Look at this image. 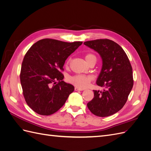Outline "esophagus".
<instances>
[{
    "label": "esophagus",
    "mask_w": 151,
    "mask_h": 151,
    "mask_svg": "<svg viewBox=\"0 0 151 151\" xmlns=\"http://www.w3.org/2000/svg\"><path fill=\"white\" fill-rule=\"evenodd\" d=\"M75 90L76 91H83L84 89H82V88H77V87H76Z\"/></svg>",
    "instance_id": "esophagus-1"
}]
</instances>
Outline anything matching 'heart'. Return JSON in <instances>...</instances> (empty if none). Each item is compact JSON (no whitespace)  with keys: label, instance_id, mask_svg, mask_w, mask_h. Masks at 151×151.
I'll return each mask as SVG.
<instances>
[{"label":"heart","instance_id":"heart-1","mask_svg":"<svg viewBox=\"0 0 151 151\" xmlns=\"http://www.w3.org/2000/svg\"><path fill=\"white\" fill-rule=\"evenodd\" d=\"M84 58L87 63L93 60V59H96V58L95 55H94L92 53L86 54ZM69 62L70 59H68L67 62V64H68ZM68 81H69L70 83L73 84L77 87H78V88H85L86 87H88V85L89 84V83L91 81V77L90 76H87L85 75L77 74L68 77Z\"/></svg>","mask_w":151,"mask_h":151}]
</instances>
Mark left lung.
I'll list each match as a JSON object with an SVG mask.
<instances>
[{
  "label": "left lung",
  "instance_id": "left-lung-1",
  "mask_svg": "<svg viewBox=\"0 0 151 151\" xmlns=\"http://www.w3.org/2000/svg\"><path fill=\"white\" fill-rule=\"evenodd\" d=\"M86 46L98 53L102 59V68L96 80L103 91L94 90V97L87 106L98 116H109L124 106L133 88L132 68L124 50L108 39L88 41Z\"/></svg>",
  "mask_w": 151,
  "mask_h": 151
}]
</instances>
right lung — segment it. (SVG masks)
I'll use <instances>...</instances> for the list:
<instances>
[{"instance_id": "add662e5", "label": "right lung", "mask_w": 151, "mask_h": 151, "mask_svg": "<svg viewBox=\"0 0 151 151\" xmlns=\"http://www.w3.org/2000/svg\"><path fill=\"white\" fill-rule=\"evenodd\" d=\"M82 43L47 38L33 44L27 52L20 80L26 102L35 112L46 116L53 114L74 91V86L63 81L61 70L68 57Z\"/></svg>"}]
</instances>
